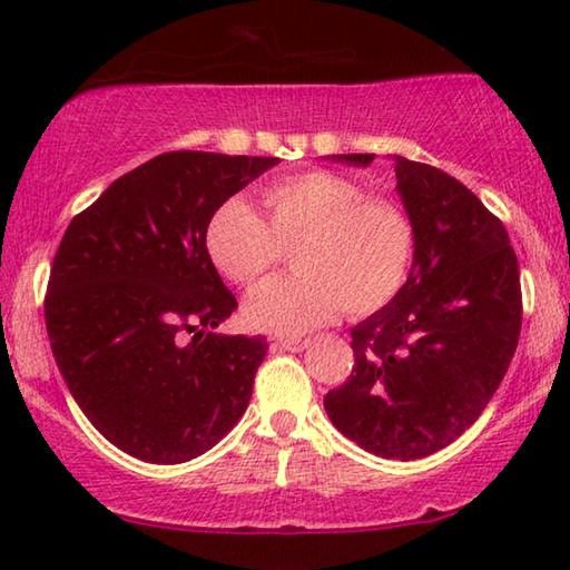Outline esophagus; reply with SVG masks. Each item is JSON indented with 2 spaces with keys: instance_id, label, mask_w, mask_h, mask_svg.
Listing matches in <instances>:
<instances>
[{
  "instance_id": "obj_1",
  "label": "esophagus",
  "mask_w": 570,
  "mask_h": 570,
  "mask_svg": "<svg viewBox=\"0 0 570 570\" xmlns=\"http://www.w3.org/2000/svg\"><path fill=\"white\" fill-rule=\"evenodd\" d=\"M306 340H276L274 344H272V350L274 352H302V350H306Z\"/></svg>"
}]
</instances>
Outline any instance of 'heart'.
Returning a JSON list of instances; mask_svg holds the SVG:
<instances>
[{"mask_svg":"<svg viewBox=\"0 0 570 570\" xmlns=\"http://www.w3.org/2000/svg\"><path fill=\"white\" fill-rule=\"evenodd\" d=\"M268 224L246 200L220 206L206 246L220 274L256 288L296 248L294 282H276L246 304V322L272 334H304L340 316L380 312L407 284L414 258L410 216L390 198L332 170H306L268 183Z\"/></svg>","mask_w":570,"mask_h":570,"instance_id":"1","label":"heart"}]
</instances>
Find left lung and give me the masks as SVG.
Returning a JSON list of instances; mask_svg holds the SVG:
<instances>
[{"label":"left lung","instance_id":"left-lung-1","mask_svg":"<svg viewBox=\"0 0 570 570\" xmlns=\"http://www.w3.org/2000/svg\"><path fill=\"white\" fill-rule=\"evenodd\" d=\"M334 158L370 166L374 156ZM392 160L414 228L412 268L394 302L352 330V374L324 410L372 455L420 460L493 400L518 346L523 294L503 220L440 168Z\"/></svg>","mask_w":570,"mask_h":570}]
</instances>
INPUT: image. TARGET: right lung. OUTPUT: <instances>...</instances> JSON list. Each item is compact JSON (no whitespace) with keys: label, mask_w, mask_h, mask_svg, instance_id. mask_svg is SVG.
<instances>
[{"label":"right lung","mask_w":570,"mask_h":570,"mask_svg":"<svg viewBox=\"0 0 570 570\" xmlns=\"http://www.w3.org/2000/svg\"><path fill=\"white\" fill-rule=\"evenodd\" d=\"M278 158L173 150L77 214L45 294L55 362L105 440L178 465L246 412L264 336L214 334L236 296L206 248L216 210Z\"/></svg>","instance_id":"right-lung-1"}]
</instances>
